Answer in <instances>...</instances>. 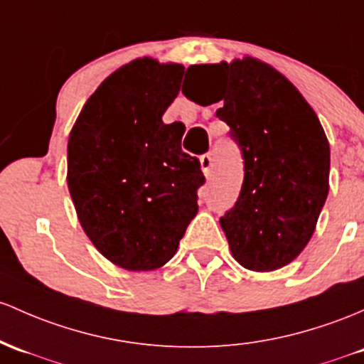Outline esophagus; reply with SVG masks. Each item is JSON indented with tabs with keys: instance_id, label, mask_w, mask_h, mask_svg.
Instances as JSON below:
<instances>
[{
	"instance_id": "esophagus-1",
	"label": "esophagus",
	"mask_w": 364,
	"mask_h": 364,
	"mask_svg": "<svg viewBox=\"0 0 364 364\" xmlns=\"http://www.w3.org/2000/svg\"><path fill=\"white\" fill-rule=\"evenodd\" d=\"M200 167L203 171V174L210 176V167H213V157L209 154H203L200 157Z\"/></svg>"
}]
</instances>
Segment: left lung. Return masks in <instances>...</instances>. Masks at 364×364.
Instances as JSON below:
<instances>
[{"label":"left lung","instance_id":"8db88e82","mask_svg":"<svg viewBox=\"0 0 364 364\" xmlns=\"http://www.w3.org/2000/svg\"><path fill=\"white\" fill-rule=\"evenodd\" d=\"M202 81L221 85L215 110L243 159L242 190L219 219L233 257L247 269L274 271L304 250L328 195L330 145L318 115L292 82L264 62L191 65ZM186 70V72H188Z\"/></svg>","mask_w":364,"mask_h":364}]
</instances>
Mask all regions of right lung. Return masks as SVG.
Returning a JSON list of instances; mask_svg holds the SVG:
<instances>
[{
  "mask_svg": "<svg viewBox=\"0 0 364 364\" xmlns=\"http://www.w3.org/2000/svg\"><path fill=\"white\" fill-rule=\"evenodd\" d=\"M185 67L138 58L82 107L67 146V185L82 230L114 264L151 271L178 250L205 181L181 150L185 126L164 124Z\"/></svg>",
  "mask_w": 364,
  "mask_h": 364,
  "instance_id": "obj_1",
  "label": "right lung"
}]
</instances>
